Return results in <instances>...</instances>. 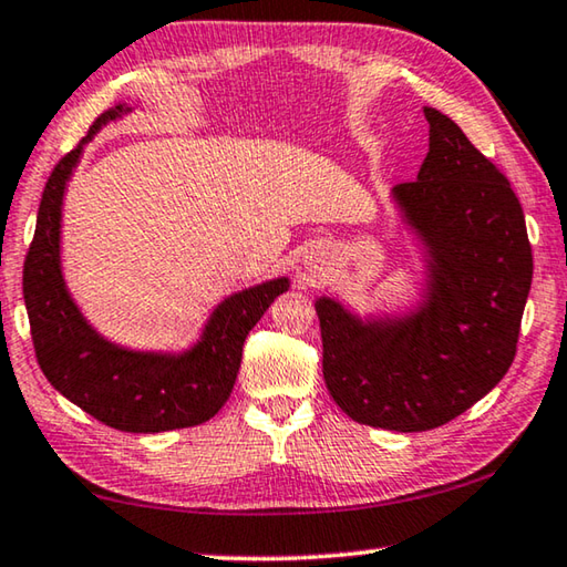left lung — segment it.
<instances>
[{"label": "left lung", "instance_id": "obj_1", "mask_svg": "<svg viewBox=\"0 0 567 567\" xmlns=\"http://www.w3.org/2000/svg\"><path fill=\"white\" fill-rule=\"evenodd\" d=\"M417 179L392 195L427 247V295L400 320L362 322L315 302L322 375L360 425L422 433L463 415L511 370L533 282V249L511 182L433 107Z\"/></svg>", "mask_w": 567, "mask_h": 567}]
</instances>
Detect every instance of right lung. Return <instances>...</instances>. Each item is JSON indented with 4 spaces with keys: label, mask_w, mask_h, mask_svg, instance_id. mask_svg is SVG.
Segmentation results:
<instances>
[{
    "label": "right lung",
    "mask_w": 567,
    "mask_h": 567,
    "mask_svg": "<svg viewBox=\"0 0 567 567\" xmlns=\"http://www.w3.org/2000/svg\"><path fill=\"white\" fill-rule=\"evenodd\" d=\"M124 112L130 107L122 104L102 112L87 137L54 165L37 213L22 290L37 362L54 390L122 433H165L217 415L235 388L247 332L290 282L280 277L227 297L205 324L203 340L182 354L122 350L90 328L62 280V197L84 142Z\"/></svg>",
    "instance_id": "right-lung-1"
}]
</instances>
